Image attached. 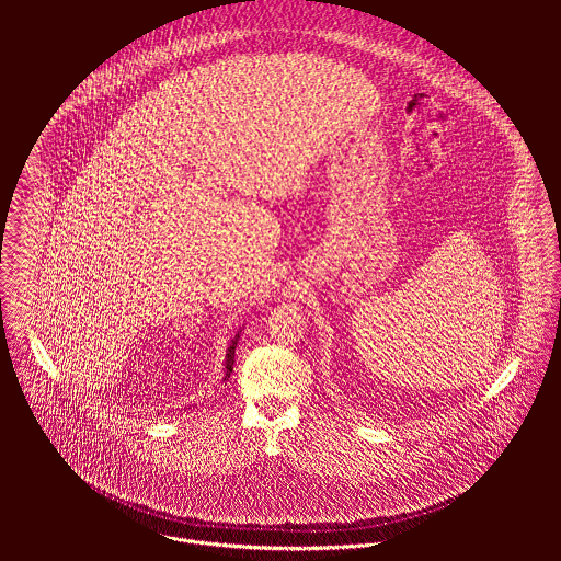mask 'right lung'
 <instances>
[{
    "label": "right lung",
    "mask_w": 561,
    "mask_h": 561,
    "mask_svg": "<svg viewBox=\"0 0 561 561\" xmlns=\"http://www.w3.org/2000/svg\"><path fill=\"white\" fill-rule=\"evenodd\" d=\"M240 332L238 330L236 332V336H233V341H231V345H229V350H227V356H225V382L231 378V374H233V363H236V347H238V341H240Z\"/></svg>",
    "instance_id": "add662e5"
}]
</instances>
